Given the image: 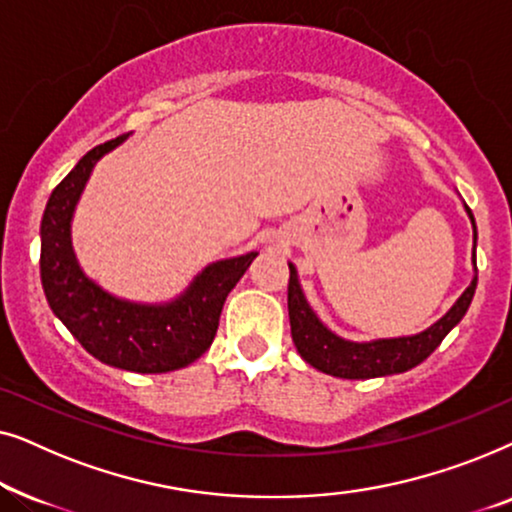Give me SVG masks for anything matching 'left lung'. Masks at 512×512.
<instances>
[{"instance_id":"obj_1","label":"left lung","mask_w":512,"mask_h":512,"mask_svg":"<svg viewBox=\"0 0 512 512\" xmlns=\"http://www.w3.org/2000/svg\"><path fill=\"white\" fill-rule=\"evenodd\" d=\"M466 207L468 219L473 223V265H475V242H478V230H475L473 212ZM289 321L291 338L298 354L321 373L342 377V380H370V377H384L405 373L415 368L426 356L433 354L447 333L464 319L471 305L475 286H478V268L468 289L461 293L457 303L440 317L436 324L417 335H403V338H380L370 342H354L335 335L324 321H321L307 303L303 289L298 282L296 265L289 263Z\"/></svg>"}]
</instances>
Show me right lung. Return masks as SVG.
<instances>
[{
  "label": "right lung",
  "mask_w": 512,
  "mask_h": 512,
  "mask_svg": "<svg viewBox=\"0 0 512 512\" xmlns=\"http://www.w3.org/2000/svg\"><path fill=\"white\" fill-rule=\"evenodd\" d=\"M123 139L88 151L48 198L41 219V284L55 317L95 359L132 373H170L207 352L228 293L258 254L209 263L170 303H132L95 284L76 261L72 219L97 160Z\"/></svg>",
  "instance_id": "obj_1"
}]
</instances>
